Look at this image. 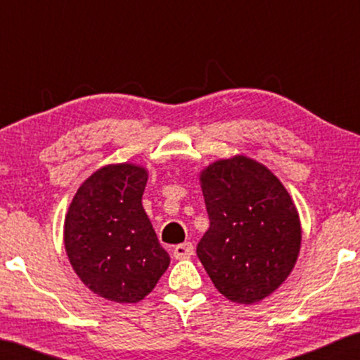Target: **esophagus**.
Returning a JSON list of instances; mask_svg holds the SVG:
<instances>
[{"instance_id": "34e87169", "label": "esophagus", "mask_w": 360, "mask_h": 360, "mask_svg": "<svg viewBox=\"0 0 360 360\" xmlns=\"http://www.w3.org/2000/svg\"><path fill=\"white\" fill-rule=\"evenodd\" d=\"M190 255H193V244H191V243L179 244L174 249V257L175 259H186V257H190Z\"/></svg>"}]
</instances>
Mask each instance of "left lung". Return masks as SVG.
Returning a JSON list of instances; mask_svg holds the SVG:
<instances>
[{"label": "left lung", "instance_id": "left-lung-1", "mask_svg": "<svg viewBox=\"0 0 360 360\" xmlns=\"http://www.w3.org/2000/svg\"><path fill=\"white\" fill-rule=\"evenodd\" d=\"M210 228L196 254L214 287L236 303H255L285 282L302 243L288 191L248 157L219 160L201 172Z\"/></svg>", "mask_w": 360, "mask_h": 360}]
</instances>
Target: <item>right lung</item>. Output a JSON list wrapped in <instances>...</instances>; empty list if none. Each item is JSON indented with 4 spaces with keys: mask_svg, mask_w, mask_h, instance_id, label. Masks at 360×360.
Masks as SVG:
<instances>
[{
    "mask_svg": "<svg viewBox=\"0 0 360 360\" xmlns=\"http://www.w3.org/2000/svg\"><path fill=\"white\" fill-rule=\"evenodd\" d=\"M146 184L142 167H103L78 188L68 208V260L93 293L111 302H139L170 264L142 208Z\"/></svg>",
    "mask_w": 360,
    "mask_h": 360,
    "instance_id": "1",
    "label": "right lung"
}]
</instances>
